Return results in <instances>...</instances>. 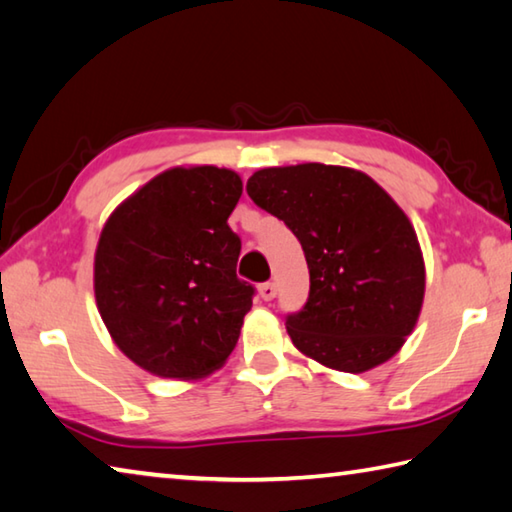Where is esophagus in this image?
Masks as SVG:
<instances>
[{"label": "esophagus", "instance_id": "obj_1", "mask_svg": "<svg viewBox=\"0 0 512 512\" xmlns=\"http://www.w3.org/2000/svg\"><path fill=\"white\" fill-rule=\"evenodd\" d=\"M275 295H277V286H275L273 282H264V284H259V297H262L264 302H271Z\"/></svg>", "mask_w": 512, "mask_h": 512}]
</instances>
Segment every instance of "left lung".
<instances>
[{"mask_svg": "<svg viewBox=\"0 0 512 512\" xmlns=\"http://www.w3.org/2000/svg\"><path fill=\"white\" fill-rule=\"evenodd\" d=\"M246 192L291 228L309 264V300L286 315L293 345L347 374L392 358L425 295L421 246L396 201L367 174L322 163L266 167Z\"/></svg>", "mask_w": 512, "mask_h": 512, "instance_id": "obj_1", "label": "left lung"}]
</instances>
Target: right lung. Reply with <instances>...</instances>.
Returning a JSON list of instances; mask_svg holds the SVG:
<instances>
[{
	"label": "right lung",
	"instance_id": "1",
	"mask_svg": "<svg viewBox=\"0 0 512 512\" xmlns=\"http://www.w3.org/2000/svg\"><path fill=\"white\" fill-rule=\"evenodd\" d=\"M241 190L226 167H172L120 203L100 232V318L150 374L201 378L237 345L255 295L237 277L241 239L228 226Z\"/></svg>",
	"mask_w": 512,
	"mask_h": 512
}]
</instances>
